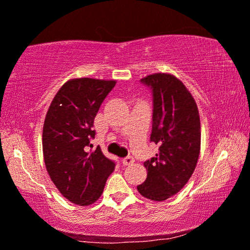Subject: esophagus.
Listing matches in <instances>:
<instances>
[{
	"label": "esophagus",
	"instance_id": "34e87169",
	"mask_svg": "<svg viewBox=\"0 0 250 250\" xmlns=\"http://www.w3.org/2000/svg\"><path fill=\"white\" fill-rule=\"evenodd\" d=\"M133 163H134V158H133V157H126V158L122 159V164L124 166H129L132 165Z\"/></svg>",
	"mask_w": 250,
	"mask_h": 250
}]
</instances>
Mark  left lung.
<instances>
[{
    "label": "left lung",
    "mask_w": 250,
    "mask_h": 250,
    "mask_svg": "<svg viewBox=\"0 0 250 250\" xmlns=\"http://www.w3.org/2000/svg\"><path fill=\"white\" fill-rule=\"evenodd\" d=\"M153 94L150 141L159 146L156 157L146 162V179L139 184L141 196L164 201L188 183L200 153V117L196 101L182 82L168 73L141 80Z\"/></svg>",
    "instance_id": "left-lung-1"
}]
</instances>
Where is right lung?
Returning <instances> with one entry per match:
<instances>
[{
	"label": "right lung",
	"instance_id": "right-lung-1",
	"mask_svg": "<svg viewBox=\"0 0 250 250\" xmlns=\"http://www.w3.org/2000/svg\"><path fill=\"white\" fill-rule=\"evenodd\" d=\"M116 81L71 78L59 88L43 125L44 163L60 193L80 206H90L104 192L115 164L91 145L93 122Z\"/></svg>",
	"mask_w": 250,
	"mask_h": 250
}]
</instances>
